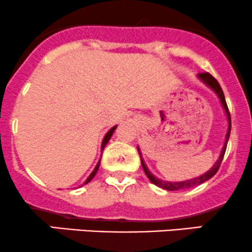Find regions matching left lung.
<instances>
[{
	"mask_svg": "<svg viewBox=\"0 0 252 252\" xmlns=\"http://www.w3.org/2000/svg\"><path fill=\"white\" fill-rule=\"evenodd\" d=\"M198 77H199L204 83L206 84L208 87H210L211 89H213L214 92L216 93L217 96L220 97V101H221L222 106H223L224 108V112H226L227 115V119H228V130H227V134H226V140H224V145L223 147H222V151H221V155H220L219 159L216 160V163L214 164L213 168L210 169V170L208 171V173L203 174L202 176L199 177H195V179H190V180H187V181H181V182H166V181H161V180L157 179V177L155 176V175H152L148 171L146 164H145L144 159H142L141 157V153H140V150L137 148V151H139V155H140V158H141V165L142 168H144V171L145 174L147 175V177L150 179V181L152 182V184H155L156 186L160 187V189H166V190H179V189H190V187H194V186H198V185L203 184V182L208 181L209 179H211V177L214 176L217 173V170H219L220 165H221L222 163V159H223V156H224V152H226V148H227V142H228V139H229V134H231V115H229V110H228V106H227V102H226V99H224V95H223V92H222V88L220 87L219 82L216 81L215 77H213V76L210 75L209 72H202L198 75Z\"/></svg>",
	"mask_w": 252,
	"mask_h": 252,
	"instance_id": "1",
	"label": "left lung"
}]
</instances>
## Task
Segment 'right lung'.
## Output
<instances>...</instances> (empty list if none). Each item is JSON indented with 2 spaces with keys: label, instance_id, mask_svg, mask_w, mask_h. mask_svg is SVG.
<instances>
[{
  "label": "right lung",
  "instance_id": "right-lung-1",
  "mask_svg": "<svg viewBox=\"0 0 252 252\" xmlns=\"http://www.w3.org/2000/svg\"><path fill=\"white\" fill-rule=\"evenodd\" d=\"M116 128H117V126H112V128H111V129H110V130H108V131H107V134H106V135H105L104 140H102V144H101V151H102V150H104V148H105V146H106V144H107V142H108V141H110L111 136H112L113 131H115V130H116ZM99 166H100V160H99V163H97V164H96V166H95V169H94V170H93V173H92L91 175H89V176H88V179H87V180H86V182H84V185H86V184H88V182H91V181H92V180H93V177H94V176H95V174H96V173H97V169H99Z\"/></svg>",
  "mask_w": 252,
  "mask_h": 252
}]
</instances>
